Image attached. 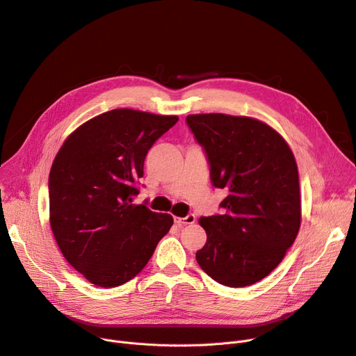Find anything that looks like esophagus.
<instances>
[{
  "label": "esophagus",
  "instance_id": "34e87169",
  "mask_svg": "<svg viewBox=\"0 0 356 356\" xmlns=\"http://www.w3.org/2000/svg\"><path fill=\"white\" fill-rule=\"evenodd\" d=\"M175 222L177 226H186V225H193L196 222L195 215H187L186 218H175Z\"/></svg>",
  "mask_w": 356,
  "mask_h": 356
}]
</instances>
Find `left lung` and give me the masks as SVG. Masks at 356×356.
Masks as SVG:
<instances>
[{
    "label": "left lung",
    "instance_id": "left-lung-1",
    "mask_svg": "<svg viewBox=\"0 0 356 356\" xmlns=\"http://www.w3.org/2000/svg\"><path fill=\"white\" fill-rule=\"evenodd\" d=\"M204 147L213 186L227 188L225 215L200 218L206 245L199 266L220 285L245 288L266 277L285 257L300 227L295 156L273 127L246 115L188 114Z\"/></svg>",
    "mask_w": 356,
    "mask_h": 356
}]
</instances>
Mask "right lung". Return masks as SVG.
<instances>
[{"instance_id": "1", "label": "right lung", "mask_w": 356, "mask_h": 356, "mask_svg": "<svg viewBox=\"0 0 356 356\" xmlns=\"http://www.w3.org/2000/svg\"><path fill=\"white\" fill-rule=\"evenodd\" d=\"M177 120L115 108L79 126L60 147L49 179L50 226L67 262L92 285L133 279L170 230L172 215L133 199L149 149Z\"/></svg>"}]
</instances>
